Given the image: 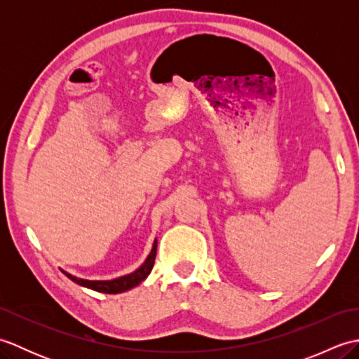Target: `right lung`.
I'll return each mask as SVG.
<instances>
[{
  "mask_svg": "<svg viewBox=\"0 0 359 359\" xmlns=\"http://www.w3.org/2000/svg\"><path fill=\"white\" fill-rule=\"evenodd\" d=\"M156 253H157V239L152 243L151 253L148 255V257L144 259V262L135 271L125 274V276H120L116 279L111 280H89V279H81L77 276H72L71 273H67L65 270H62L67 278L71 280H74L75 284H79L81 287H86L90 290H95V292L100 293H108V294H117V293H123L131 290L134 287H137L140 284L142 280H144L148 278V274L151 273L152 266H154V261H156Z\"/></svg>",
  "mask_w": 359,
  "mask_h": 359,
  "instance_id": "right-lung-1",
  "label": "right lung"
}]
</instances>
